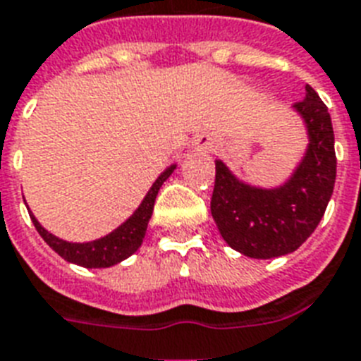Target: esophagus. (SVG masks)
Here are the masks:
<instances>
[{
    "label": "esophagus",
    "instance_id": "esophagus-1",
    "mask_svg": "<svg viewBox=\"0 0 361 361\" xmlns=\"http://www.w3.org/2000/svg\"><path fill=\"white\" fill-rule=\"evenodd\" d=\"M216 147V140L210 134H201L195 142H193V149L201 151V153H210Z\"/></svg>",
    "mask_w": 361,
    "mask_h": 361
}]
</instances>
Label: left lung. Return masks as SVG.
<instances>
[{
  "mask_svg": "<svg viewBox=\"0 0 361 361\" xmlns=\"http://www.w3.org/2000/svg\"><path fill=\"white\" fill-rule=\"evenodd\" d=\"M293 109L305 120L308 147L284 184L251 186L216 160L214 221L234 251L251 258L267 260L297 251L319 225L334 192V129L329 109L310 85Z\"/></svg>",
  "mask_w": 361,
  "mask_h": 361,
  "instance_id": "1",
  "label": "left lung"
}]
</instances>
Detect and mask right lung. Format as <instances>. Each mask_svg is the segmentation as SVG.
<instances>
[{
	"label": "right lung",
	"instance_id": "1",
	"mask_svg": "<svg viewBox=\"0 0 361 361\" xmlns=\"http://www.w3.org/2000/svg\"><path fill=\"white\" fill-rule=\"evenodd\" d=\"M175 168H177V164L169 166L166 171H162L159 178L153 183L144 201L140 202V207L134 210L133 216L125 223H121L120 227L114 228L110 234L99 238V240L85 241V243H73V241L61 240V238H56L51 232H47L38 223L37 217L32 216L31 210L29 208L27 210H29V216H31L32 225L38 231V234L44 238V241L51 247L56 255L62 256L66 262L77 264L80 267H88V269L116 266V264L123 262L125 258H129L130 255H134L140 249L142 241H144L145 231H147V223L151 219V214H153L154 199L159 195L160 186L166 183V178H169V175L173 173Z\"/></svg>",
	"mask_w": 361,
	"mask_h": 361
}]
</instances>
